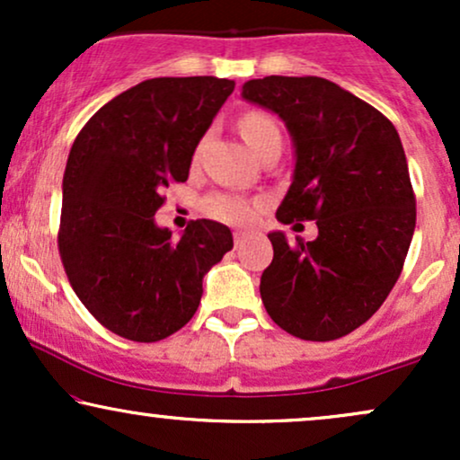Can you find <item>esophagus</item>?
I'll list each match as a JSON object with an SVG mask.
<instances>
[{
  "instance_id": "obj_1",
  "label": "esophagus",
  "mask_w": 460,
  "mask_h": 460,
  "mask_svg": "<svg viewBox=\"0 0 460 460\" xmlns=\"http://www.w3.org/2000/svg\"><path fill=\"white\" fill-rule=\"evenodd\" d=\"M248 237V231H235L234 234V240H235V246H240L242 242H244Z\"/></svg>"
}]
</instances>
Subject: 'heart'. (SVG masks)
<instances>
[{"label":"heart","instance_id":"obj_1","mask_svg":"<svg viewBox=\"0 0 460 460\" xmlns=\"http://www.w3.org/2000/svg\"><path fill=\"white\" fill-rule=\"evenodd\" d=\"M237 128H240L242 138L255 153L270 140H281L279 125L274 123L272 116L263 112H246L237 123ZM205 209L209 216L223 220V223L244 225L251 223L261 209V199H246L237 197V194H212L205 200Z\"/></svg>","mask_w":460,"mask_h":460}]
</instances>
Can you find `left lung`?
<instances>
[{
	"instance_id": "obj_1",
	"label": "left lung",
	"mask_w": 460,
	"mask_h": 460,
	"mask_svg": "<svg viewBox=\"0 0 460 460\" xmlns=\"http://www.w3.org/2000/svg\"><path fill=\"white\" fill-rule=\"evenodd\" d=\"M242 99L277 114L292 136L296 162L277 218L318 225L311 242L268 234L263 307L289 335L340 340L385 303L413 240L402 142L392 120L324 77L248 79Z\"/></svg>"
}]
</instances>
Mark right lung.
<instances>
[{
	"label": "right lung",
	"mask_w": 460,
	"mask_h": 460,
	"mask_svg": "<svg viewBox=\"0 0 460 460\" xmlns=\"http://www.w3.org/2000/svg\"><path fill=\"white\" fill-rule=\"evenodd\" d=\"M234 79L153 77L120 93L84 125L62 179V266L84 307L131 341L186 326L203 277L234 248L229 226L192 220L179 240L155 225L162 190L186 181L194 149Z\"/></svg>",
	"instance_id": "obj_1"
}]
</instances>
